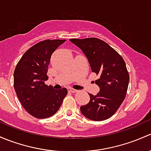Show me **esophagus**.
Segmentation results:
<instances>
[{
	"mask_svg": "<svg viewBox=\"0 0 151 151\" xmlns=\"http://www.w3.org/2000/svg\"><path fill=\"white\" fill-rule=\"evenodd\" d=\"M68 91H70V92H72V93H76V92H77V90H76V89H74V88H68Z\"/></svg>",
	"mask_w": 151,
	"mask_h": 151,
	"instance_id": "34e87169",
	"label": "esophagus"
}]
</instances>
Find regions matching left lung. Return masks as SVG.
I'll list each match as a JSON object with an SVG mask.
<instances>
[{
    "instance_id": "left-lung-1",
    "label": "left lung",
    "mask_w": 151,
    "mask_h": 151,
    "mask_svg": "<svg viewBox=\"0 0 151 151\" xmlns=\"http://www.w3.org/2000/svg\"><path fill=\"white\" fill-rule=\"evenodd\" d=\"M70 41L84 53L92 72L99 76L95 83L100 90L97 95L89 94V102L81 107V112L90 120H106L117 111L127 94L129 75L125 62L115 49L99 38Z\"/></svg>"
}]
</instances>
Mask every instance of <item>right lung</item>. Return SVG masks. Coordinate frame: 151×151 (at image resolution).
<instances>
[{
	"mask_svg": "<svg viewBox=\"0 0 151 151\" xmlns=\"http://www.w3.org/2000/svg\"><path fill=\"white\" fill-rule=\"evenodd\" d=\"M65 40H45L27 51L14 73V86L26 111L36 119H46L60 109L68 94L66 88L54 89L47 86L48 68L53 52Z\"/></svg>",
	"mask_w": 151,
	"mask_h": 151,
	"instance_id": "1",
	"label": "right lung"
}]
</instances>
